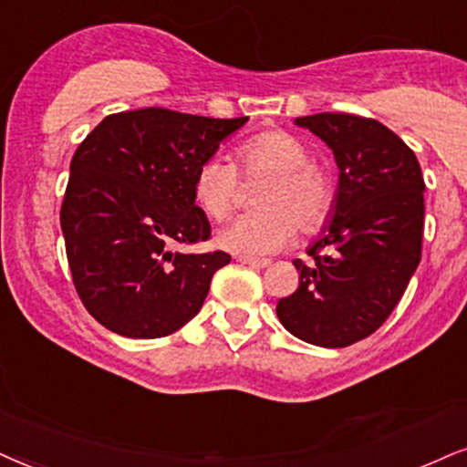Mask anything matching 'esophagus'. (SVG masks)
I'll return each mask as SVG.
<instances>
[{"label": "esophagus", "instance_id": "obj_1", "mask_svg": "<svg viewBox=\"0 0 467 467\" xmlns=\"http://www.w3.org/2000/svg\"><path fill=\"white\" fill-rule=\"evenodd\" d=\"M237 261H239L241 265H247V267H252V269H263V267H267V265H269L267 258H245V256H237Z\"/></svg>", "mask_w": 467, "mask_h": 467}]
</instances>
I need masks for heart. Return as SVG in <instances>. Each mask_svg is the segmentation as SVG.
Instances as JSON below:
<instances>
[{
  "instance_id": "b5f03b06",
  "label": "heart",
  "mask_w": 467,
  "mask_h": 467,
  "mask_svg": "<svg viewBox=\"0 0 467 467\" xmlns=\"http://www.w3.org/2000/svg\"><path fill=\"white\" fill-rule=\"evenodd\" d=\"M241 170L247 179L267 176L256 193L261 211L244 213L217 233L223 250L245 258L269 256L291 244L295 226L315 233L329 220L334 209L332 179L321 165L310 161L302 140L282 129H269L247 138L237 149ZM241 190L237 165L226 157H209L198 168L193 193L213 220H223Z\"/></svg>"
}]
</instances>
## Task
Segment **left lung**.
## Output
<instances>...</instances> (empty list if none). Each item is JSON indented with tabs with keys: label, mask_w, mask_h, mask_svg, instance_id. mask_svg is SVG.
<instances>
[{
	"label": "left lung",
	"mask_w": 467,
	"mask_h": 467,
	"mask_svg": "<svg viewBox=\"0 0 467 467\" xmlns=\"http://www.w3.org/2000/svg\"><path fill=\"white\" fill-rule=\"evenodd\" d=\"M295 125L332 149L340 181L332 222L308 261H293L299 286L275 312L299 340L340 349L386 323L420 263L424 179L414 150L373 118L326 111Z\"/></svg>",
	"instance_id": "8db88e82"
}]
</instances>
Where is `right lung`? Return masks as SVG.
<instances>
[{"label": "right lung", "instance_id": "right-lung-1", "mask_svg": "<svg viewBox=\"0 0 467 467\" xmlns=\"http://www.w3.org/2000/svg\"><path fill=\"white\" fill-rule=\"evenodd\" d=\"M245 122L163 108L118 111L77 146L60 223L75 291L103 327L161 338L202 308L230 254L176 245L209 241L193 179Z\"/></svg>", "mask_w": 467, "mask_h": 467}]
</instances>
